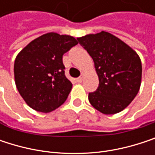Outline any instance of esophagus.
I'll use <instances>...</instances> for the list:
<instances>
[{
  "instance_id": "obj_1",
  "label": "esophagus",
  "mask_w": 155,
  "mask_h": 155,
  "mask_svg": "<svg viewBox=\"0 0 155 155\" xmlns=\"http://www.w3.org/2000/svg\"><path fill=\"white\" fill-rule=\"evenodd\" d=\"M83 77H84V74H83V73H81V76L78 78L77 81H79V82H81V81H82V80H83Z\"/></svg>"
}]
</instances>
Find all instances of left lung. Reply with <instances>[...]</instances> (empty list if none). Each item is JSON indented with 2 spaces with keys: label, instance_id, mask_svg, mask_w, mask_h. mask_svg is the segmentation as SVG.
Instances as JSON below:
<instances>
[{
  "label": "left lung",
  "instance_id": "left-lung-1",
  "mask_svg": "<svg viewBox=\"0 0 155 155\" xmlns=\"http://www.w3.org/2000/svg\"><path fill=\"white\" fill-rule=\"evenodd\" d=\"M94 62L99 87L89 93L93 108L112 115L127 108L138 93L142 63L137 53L116 36L101 31L77 38Z\"/></svg>",
  "mask_w": 155,
  "mask_h": 155
}]
</instances>
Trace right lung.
<instances>
[{
	"instance_id": "right-lung-1",
	"label": "right lung",
	"mask_w": 155,
	"mask_h": 155,
	"mask_svg": "<svg viewBox=\"0 0 155 155\" xmlns=\"http://www.w3.org/2000/svg\"><path fill=\"white\" fill-rule=\"evenodd\" d=\"M68 35L54 32L32 40L16 56V87L31 108L48 113L67 99L73 84L64 75L63 54L77 45Z\"/></svg>"
}]
</instances>
